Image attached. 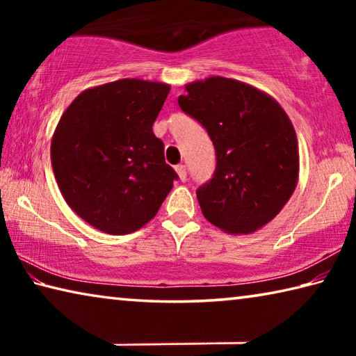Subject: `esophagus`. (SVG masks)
I'll list each match as a JSON object with an SVG mask.
<instances>
[{
	"instance_id": "esophagus-1",
	"label": "esophagus",
	"mask_w": 356,
	"mask_h": 356,
	"mask_svg": "<svg viewBox=\"0 0 356 356\" xmlns=\"http://www.w3.org/2000/svg\"><path fill=\"white\" fill-rule=\"evenodd\" d=\"M176 172H177V176H179V179L184 180L186 179V170H185V165H177L176 166Z\"/></svg>"
}]
</instances>
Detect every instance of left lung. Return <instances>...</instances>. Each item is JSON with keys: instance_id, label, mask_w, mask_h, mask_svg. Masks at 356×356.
I'll use <instances>...</instances> for the list:
<instances>
[{"instance_id": "obj_1", "label": "left lung", "mask_w": 356, "mask_h": 356, "mask_svg": "<svg viewBox=\"0 0 356 356\" xmlns=\"http://www.w3.org/2000/svg\"><path fill=\"white\" fill-rule=\"evenodd\" d=\"M185 91L179 106L207 130L216 152L213 177L196 191L202 215L232 236L259 231L297 186L291 119L272 95L232 78L209 76Z\"/></svg>"}]
</instances>
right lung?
I'll return each instance as SVG.
<instances>
[{"mask_svg": "<svg viewBox=\"0 0 356 356\" xmlns=\"http://www.w3.org/2000/svg\"><path fill=\"white\" fill-rule=\"evenodd\" d=\"M171 86L124 78L83 91L51 138V166L74 212L111 236L135 232L159 212L177 179L152 125Z\"/></svg>", "mask_w": 356, "mask_h": 356, "instance_id": "right-lung-1", "label": "right lung"}]
</instances>
